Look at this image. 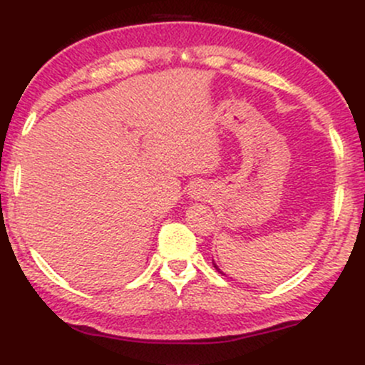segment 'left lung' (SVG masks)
I'll return each mask as SVG.
<instances>
[{
    "instance_id": "8db88e82",
    "label": "left lung",
    "mask_w": 365,
    "mask_h": 365,
    "mask_svg": "<svg viewBox=\"0 0 365 365\" xmlns=\"http://www.w3.org/2000/svg\"><path fill=\"white\" fill-rule=\"evenodd\" d=\"M215 267H216V269H217V271H220V267H217V266H216V264H215ZM220 273H221V271H220ZM221 274H223V273H221Z\"/></svg>"
}]
</instances>
